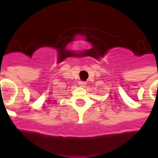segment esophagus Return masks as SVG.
Here are the masks:
<instances>
[{
    "mask_svg": "<svg viewBox=\"0 0 158 158\" xmlns=\"http://www.w3.org/2000/svg\"><path fill=\"white\" fill-rule=\"evenodd\" d=\"M79 84L81 86V87H85V86H86V84H87V83L84 81H79Z\"/></svg>",
    "mask_w": 158,
    "mask_h": 158,
    "instance_id": "34e87169",
    "label": "esophagus"
}]
</instances>
